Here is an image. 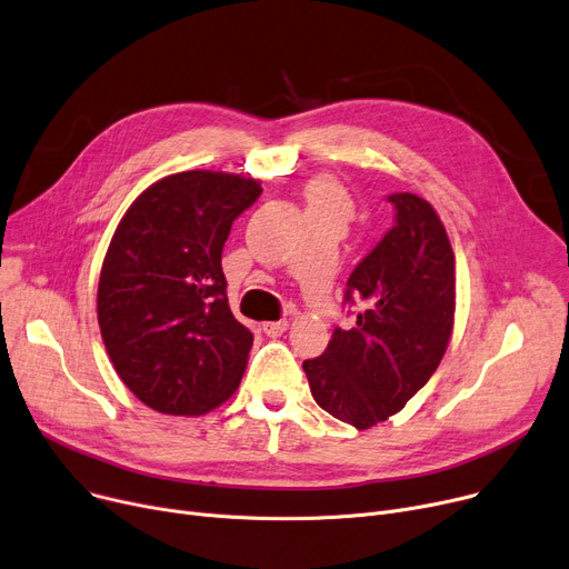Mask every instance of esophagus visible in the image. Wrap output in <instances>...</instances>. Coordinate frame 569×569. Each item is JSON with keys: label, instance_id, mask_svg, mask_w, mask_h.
<instances>
[{"label": "esophagus", "instance_id": "obj_1", "mask_svg": "<svg viewBox=\"0 0 569 569\" xmlns=\"http://www.w3.org/2000/svg\"><path fill=\"white\" fill-rule=\"evenodd\" d=\"M286 329H288V320H277V322H264L262 325V331L268 333V336H272V338L281 336Z\"/></svg>", "mask_w": 569, "mask_h": 569}]
</instances>
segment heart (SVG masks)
Returning a JSON list of instances; mask_svg holds the SVG:
<instances>
[{
    "label": "heart",
    "mask_w": 569,
    "mask_h": 569,
    "mask_svg": "<svg viewBox=\"0 0 569 569\" xmlns=\"http://www.w3.org/2000/svg\"><path fill=\"white\" fill-rule=\"evenodd\" d=\"M307 203H309L311 217L331 214L346 221L352 212L346 189L340 187V182L331 176H318L307 184Z\"/></svg>",
    "instance_id": "b5f03b06"
}]
</instances>
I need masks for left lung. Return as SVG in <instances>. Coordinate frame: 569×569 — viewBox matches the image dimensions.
<instances>
[{"label":"left lung","instance_id":"obj_1","mask_svg":"<svg viewBox=\"0 0 569 569\" xmlns=\"http://www.w3.org/2000/svg\"><path fill=\"white\" fill-rule=\"evenodd\" d=\"M387 201L393 226L343 297L359 305L357 325L333 327L327 350L301 363L316 402L357 430L387 421L428 385L456 316V256L435 208L409 192Z\"/></svg>","mask_w":569,"mask_h":569}]
</instances>
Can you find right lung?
<instances>
[{
    "instance_id": "1",
    "label": "right lung",
    "mask_w": 569,
    "mask_h": 569,
    "mask_svg": "<svg viewBox=\"0 0 569 569\" xmlns=\"http://www.w3.org/2000/svg\"><path fill=\"white\" fill-rule=\"evenodd\" d=\"M262 187L221 171L150 184L107 249L98 322L123 385L150 409L199 416L229 400L253 333L226 299L221 249Z\"/></svg>"
}]
</instances>
